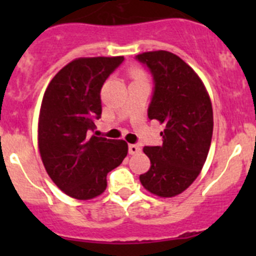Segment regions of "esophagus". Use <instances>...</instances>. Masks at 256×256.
Instances as JSON below:
<instances>
[{
  "label": "esophagus",
  "mask_w": 256,
  "mask_h": 256,
  "mask_svg": "<svg viewBox=\"0 0 256 256\" xmlns=\"http://www.w3.org/2000/svg\"><path fill=\"white\" fill-rule=\"evenodd\" d=\"M138 152H141V147L138 144H128V154H136Z\"/></svg>",
  "instance_id": "obj_1"
}]
</instances>
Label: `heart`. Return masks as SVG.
Segmentation results:
<instances>
[{
    "mask_svg": "<svg viewBox=\"0 0 256 256\" xmlns=\"http://www.w3.org/2000/svg\"><path fill=\"white\" fill-rule=\"evenodd\" d=\"M131 76H132L135 79L144 78V73L141 70H138V69H134V70H131Z\"/></svg>",
    "mask_w": 256,
    "mask_h": 256,
    "instance_id": "1",
    "label": "heart"
}]
</instances>
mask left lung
<instances>
[{
    "instance_id": "8db88e82",
    "label": "left lung",
    "mask_w": 256,
    "mask_h": 256,
    "mask_svg": "<svg viewBox=\"0 0 256 256\" xmlns=\"http://www.w3.org/2000/svg\"><path fill=\"white\" fill-rule=\"evenodd\" d=\"M136 58L154 80L147 115L164 128L161 146L144 147L151 166L140 182L152 194L171 198L184 192L206 164L213 135L210 98L202 79L176 54L154 50Z\"/></svg>"
}]
</instances>
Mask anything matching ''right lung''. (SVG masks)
<instances>
[{
  "label": "right lung",
  "mask_w": 256,
  "mask_h": 256,
  "mask_svg": "<svg viewBox=\"0 0 256 256\" xmlns=\"http://www.w3.org/2000/svg\"><path fill=\"white\" fill-rule=\"evenodd\" d=\"M124 56H84L54 76L38 118V148L48 176L66 196L79 200L106 190V176L128 151L124 140L90 136L102 116L100 90Z\"/></svg>",
  "instance_id": "obj_1"
}]
</instances>
